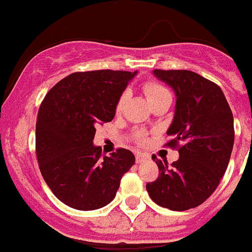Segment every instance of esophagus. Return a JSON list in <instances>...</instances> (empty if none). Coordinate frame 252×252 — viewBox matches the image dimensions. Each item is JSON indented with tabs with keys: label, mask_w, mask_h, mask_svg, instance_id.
Listing matches in <instances>:
<instances>
[{
	"label": "esophagus",
	"mask_w": 252,
	"mask_h": 252,
	"mask_svg": "<svg viewBox=\"0 0 252 252\" xmlns=\"http://www.w3.org/2000/svg\"><path fill=\"white\" fill-rule=\"evenodd\" d=\"M135 159H136V163H141V162H144L145 159H148V156L143 155V153H136V155H135Z\"/></svg>",
	"instance_id": "esophagus-1"
}]
</instances>
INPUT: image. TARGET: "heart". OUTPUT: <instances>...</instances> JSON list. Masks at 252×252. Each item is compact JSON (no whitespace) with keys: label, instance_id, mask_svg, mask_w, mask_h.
<instances>
[{"label":"heart","instance_id":"obj_1","mask_svg":"<svg viewBox=\"0 0 252 252\" xmlns=\"http://www.w3.org/2000/svg\"><path fill=\"white\" fill-rule=\"evenodd\" d=\"M144 93H145V95H147V97H148L149 103H151V101L156 100V99H158V97L163 96V95H167L168 91H167V89L162 86V85L151 81V82H147V84L144 85ZM126 99H127V94L126 93H124L121 96L118 97L117 104H116V112H117V113H120V112L124 109L125 103H126ZM144 140H145L144 134H141L140 132V134L138 135V141L139 143H143Z\"/></svg>","mask_w":252,"mask_h":252}]
</instances>
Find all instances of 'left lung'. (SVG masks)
I'll return each mask as SVG.
<instances>
[{"instance_id":"obj_1","label":"left lung","mask_w":252,"mask_h":252,"mask_svg":"<svg viewBox=\"0 0 252 252\" xmlns=\"http://www.w3.org/2000/svg\"><path fill=\"white\" fill-rule=\"evenodd\" d=\"M153 74L176 95L167 130L171 140L165 145L179 148V159L170 167L156 159L159 175L147 190L157 205L186 211L205 202L223 178L233 149V114L221 89L192 70L155 69Z\"/></svg>"}]
</instances>
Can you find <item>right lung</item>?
<instances>
[{"label":"right lung","mask_w":252,"mask_h":252,"mask_svg":"<svg viewBox=\"0 0 252 252\" xmlns=\"http://www.w3.org/2000/svg\"><path fill=\"white\" fill-rule=\"evenodd\" d=\"M138 72H76L59 81L41 103L36 124L39 170L54 196L90 211L112 202L124 174L135 163L128 149L101 156L95 126L111 122L116 104Z\"/></svg>","instance_id":"obj_1"}]
</instances>
